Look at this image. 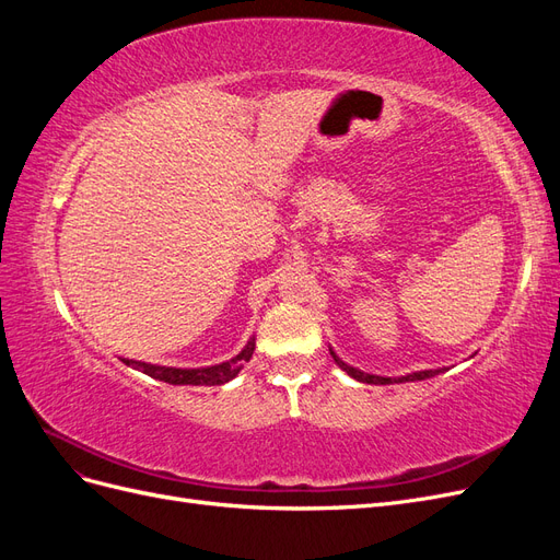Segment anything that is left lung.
Wrapping results in <instances>:
<instances>
[{"instance_id": "obj_1", "label": "left lung", "mask_w": 560, "mask_h": 560, "mask_svg": "<svg viewBox=\"0 0 560 560\" xmlns=\"http://www.w3.org/2000/svg\"><path fill=\"white\" fill-rule=\"evenodd\" d=\"M331 358H334V362L338 366L346 371L348 376H352L354 381H360V383H369V385H389V383H404V381H425V378L439 374V369H436V371H418V374H409V376H401V378H383V376H374V374H364V371L354 369V366H348L343 360H338L334 352H331Z\"/></svg>"}]
</instances>
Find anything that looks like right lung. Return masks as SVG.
<instances>
[{
	"mask_svg": "<svg viewBox=\"0 0 560 560\" xmlns=\"http://www.w3.org/2000/svg\"><path fill=\"white\" fill-rule=\"evenodd\" d=\"M252 352H254V338L245 346V350L238 354V358L208 366V369H173V366H156V364H144L135 360H124V362L132 369H140L142 374L151 378L171 383V385H224L231 378L238 376L243 364L249 362Z\"/></svg>",
	"mask_w": 560,
	"mask_h": 560,
	"instance_id": "right-lung-1",
	"label": "right lung"
}]
</instances>
